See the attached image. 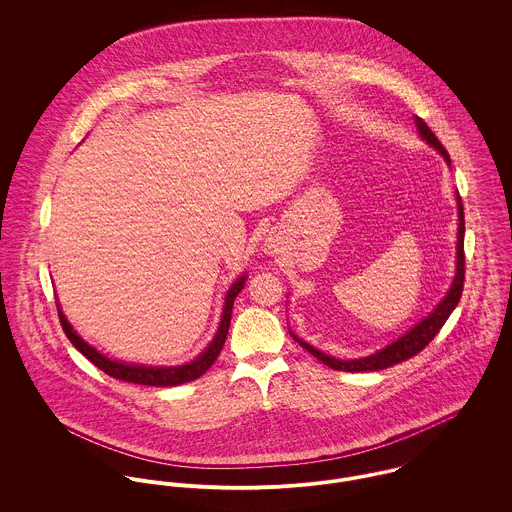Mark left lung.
I'll use <instances>...</instances> for the list:
<instances>
[{
    "label": "left lung",
    "instance_id": "1",
    "mask_svg": "<svg viewBox=\"0 0 512 512\" xmlns=\"http://www.w3.org/2000/svg\"><path fill=\"white\" fill-rule=\"evenodd\" d=\"M416 128L422 136V140L426 144L434 147L436 151L441 153V157L445 159L447 165H451V159H449V153L445 151V147L441 146L436 134L428 128V124L416 116ZM457 246H455V276H453V282L449 286V290L443 295V299L439 301L438 305L432 309V313H428L422 321H418L410 331H406L402 337H398L396 341H392L390 345H386L384 349L376 351L374 355H368L363 359H351V361H343V359H335V357H329L321 351H317L315 347H311L309 343L301 341L299 337H295L292 331V337L307 351L311 353L317 361H321L323 365L329 366V368H335V370H345V372H368V370H382V368H388V366L398 365L402 361H408L412 359L414 355H418L422 349H426V345L436 337L439 333V329L443 327V323L447 321V317L451 315V311L457 307L459 303V297L463 292V278H465V254H463V236H465V219H463V203H461V197L457 195Z\"/></svg>",
    "mask_w": 512,
    "mask_h": 512
}]
</instances>
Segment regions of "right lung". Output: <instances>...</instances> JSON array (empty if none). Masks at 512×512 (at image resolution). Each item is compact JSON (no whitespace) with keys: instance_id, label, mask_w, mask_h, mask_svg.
<instances>
[{"instance_id":"obj_1","label":"right lung","mask_w":512,"mask_h":512,"mask_svg":"<svg viewBox=\"0 0 512 512\" xmlns=\"http://www.w3.org/2000/svg\"><path fill=\"white\" fill-rule=\"evenodd\" d=\"M246 274H242L240 278H236V282L230 286V290L226 292L224 297V307H222V317H220L219 329L215 339L209 343V347L191 363L177 366H146L134 365V363H122V361H112L106 355H102L100 351H96L92 345H88L76 331L73 325L69 323V319L65 317V313L61 311V305L57 303L59 309V319L63 325L65 335L69 337V341L74 347L92 363L98 366L100 370H104L106 374H110L112 378L124 380V382H134V384H146V386H177V384H185L191 382L199 376H203L213 363L217 361V357L222 351V345L226 341L228 335V327H230V317H232V305L236 295L244 290L246 284Z\"/></svg>"}]
</instances>
